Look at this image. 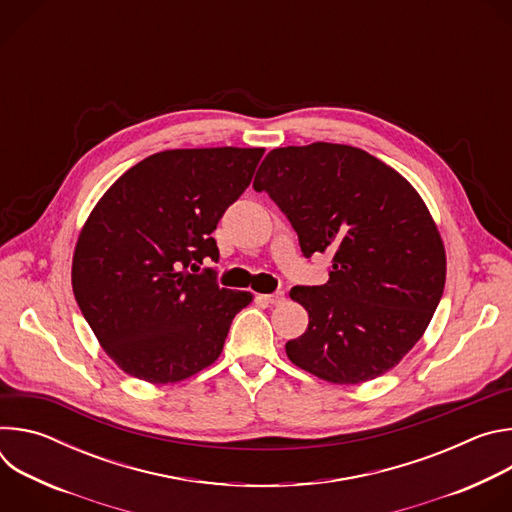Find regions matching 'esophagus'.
Returning a JSON list of instances; mask_svg holds the SVG:
<instances>
[{"label": "esophagus", "mask_w": 512, "mask_h": 512, "mask_svg": "<svg viewBox=\"0 0 512 512\" xmlns=\"http://www.w3.org/2000/svg\"><path fill=\"white\" fill-rule=\"evenodd\" d=\"M267 304H271V306H279V304H283L285 302V296H283V291H275V294H267V296H261Z\"/></svg>", "instance_id": "1"}]
</instances>
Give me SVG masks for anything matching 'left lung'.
Here are the masks:
<instances>
[{
	"label": "left lung",
	"mask_w": 512,
	"mask_h": 512,
	"mask_svg": "<svg viewBox=\"0 0 512 512\" xmlns=\"http://www.w3.org/2000/svg\"><path fill=\"white\" fill-rule=\"evenodd\" d=\"M253 188L267 192L302 253H330L324 285H296L310 316L285 352L336 385L373 381L415 346L446 285V249L417 190L364 150L316 141L267 154Z\"/></svg>",
	"instance_id": "left-lung-1"
}]
</instances>
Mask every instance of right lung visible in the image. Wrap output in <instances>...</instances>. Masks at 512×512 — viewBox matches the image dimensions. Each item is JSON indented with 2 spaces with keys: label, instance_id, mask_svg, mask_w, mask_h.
Listing matches in <instances>:
<instances>
[{
  "label": "right lung",
  "instance_id": "add662e5",
  "mask_svg": "<svg viewBox=\"0 0 512 512\" xmlns=\"http://www.w3.org/2000/svg\"><path fill=\"white\" fill-rule=\"evenodd\" d=\"M263 148L166 150L129 168L97 202L72 255V291L127 375L184 381L221 356L249 291L216 283L210 237L251 184Z\"/></svg>",
  "mask_w": 512,
  "mask_h": 512
}]
</instances>
